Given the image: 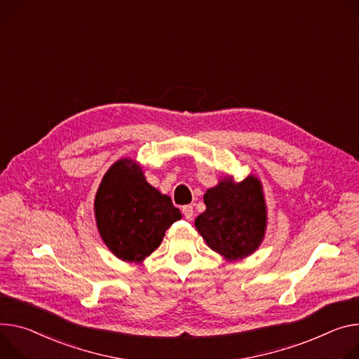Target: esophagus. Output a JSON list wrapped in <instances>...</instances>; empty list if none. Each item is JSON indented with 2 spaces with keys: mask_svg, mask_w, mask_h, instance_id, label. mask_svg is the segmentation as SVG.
<instances>
[{
  "mask_svg": "<svg viewBox=\"0 0 359 359\" xmlns=\"http://www.w3.org/2000/svg\"><path fill=\"white\" fill-rule=\"evenodd\" d=\"M182 212H183V215H184V217H186L187 220H191V217H193V215H194L193 206H190V205H186V206H183Z\"/></svg>",
  "mask_w": 359,
  "mask_h": 359,
  "instance_id": "1",
  "label": "esophagus"
}]
</instances>
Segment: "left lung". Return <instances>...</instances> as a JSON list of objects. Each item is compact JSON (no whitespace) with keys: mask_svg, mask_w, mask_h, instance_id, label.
<instances>
[{"mask_svg":"<svg viewBox=\"0 0 359 359\" xmlns=\"http://www.w3.org/2000/svg\"><path fill=\"white\" fill-rule=\"evenodd\" d=\"M206 210L194 220L208 246L226 257L238 260L252 255L264 241L266 205L262 184L255 176L235 183L226 177L203 196Z\"/></svg>","mask_w":359,"mask_h":359,"instance_id":"8db88e82","label":"left lung"}]
</instances>
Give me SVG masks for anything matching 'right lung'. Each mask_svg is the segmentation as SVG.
I'll list each match as a JSON object with an SVG mask.
<instances>
[{
	"label": "right lung",
	"instance_id": "add662e5",
	"mask_svg": "<svg viewBox=\"0 0 359 359\" xmlns=\"http://www.w3.org/2000/svg\"><path fill=\"white\" fill-rule=\"evenodd\" d=\"M97 227L107 248L126 262H142L182 213L168 194L146 182L142 168L121 158L104 175L94 199Z\"/></svg>",
	"mask_w": 359,
	"mask_h": 359
}]
</instances>
